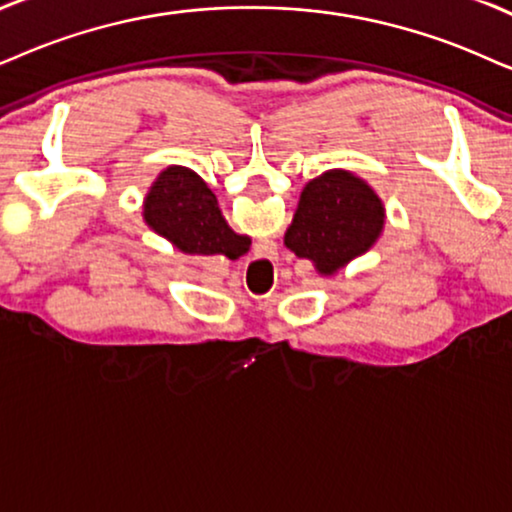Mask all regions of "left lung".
Segmentation results:
<instances>
[{
    "label": "left lung",
    "instance_id": "1",
    "mask_svg": "<svg viewBox=\"0 0 512 512\" xmlns=\"http://www.w3.org/2000/svg\"><path fill=\"white\" fill-rule=\"evenodd\" d=\"M383 217V203L366 181L331 170L304 186L286 245L297 257L312 260L321 274H333L371 248Z\"/></svg>",
    "mask_w": 512,
    "mask_h": 512
}]
</instances>
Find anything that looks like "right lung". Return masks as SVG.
Instances as JSON below:
<instances>
[{
  "label": "right lung",
  "instance_id": "right-lung-1",
  "mask_svg": "<svg viewBox=\"0 0 512 512\" xmlns=\"http://www.w3.org/2000/svg\"><path fill=\"white\" fill-rule=\"evenodd\" d=\"M146 222L189 255H226L245 250L217 208V198L189 167H170L151 186L144 205Z\"/></svg>",
  "mask_w": 512,
  "mask_h": 512
}]
</instances>
